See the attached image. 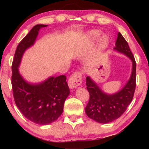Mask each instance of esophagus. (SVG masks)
Segmentation results:
<instances>
[{"mask_svg": "<svg viewBox=\"0 0 149 149\" xmlns=\"http://www.w3.org/2000/svg\"><path fill=\"white\" fill-rule=\"evenodd\" d=\"M81 83V74L79 72H76L73 74L70 77L68 80V85L71 89H74V88L79 86Z\"/></svg>", "mask_w": 149, "mask_h": 149, "instance_id": "esophagus-1", "label": "esophagus"}]
</instances>
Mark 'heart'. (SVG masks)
Segmentation results:
<instances>
[{
    "label": "heart",
    "mask_w": 149,
    "mask_h": 149,
    "mask_svg": "<svg viewBox=\"0 0 149 149\" xmlns=\"http://www.w3.org/2000/svg\"><path fill=\"white\" fill-rule=\"evenodd\" d=\"M89 35L91 38L93 39V40H97L99 38L100 35V32L99 31H98V30H92V31H91L89 33ZM108 40L107 37L105 36V35H104V36L101 38V40H100L101 44L103 46H105V45L108 43Z\"/></svg>",
    "instance_id": "obj_1"
}]
</instances>
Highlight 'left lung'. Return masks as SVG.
Returning <instances> with one entry per match:
<instances>
[{
    "mask_svg": "<svg viewBox=\"0 0 149 149\" xmlns=\"http://www.w3.org/2000/svg\"><path fill=\"white\" fill-rule=\"evenodd\" d=\"M114 50L122 52L132 60L133 66L130 79L125 87L114 95L103 93L89 77L86 78L89 100L85 107L87 116L96 122L107 123L120 118L132 101L136 87V62L127 42L119 32Z\"/></svg>",
    "mask_w": 149,
    "mask_h": 149,
    "instance_id": "obj_1",
    "label": "left lung"
}]
</instances>
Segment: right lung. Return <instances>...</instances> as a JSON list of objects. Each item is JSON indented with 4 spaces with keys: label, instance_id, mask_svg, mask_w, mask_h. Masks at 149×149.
Instances as JSON below:
<instances>
[{
    "label": "right lung",
    "instance_id": "add662e5",
    "mask_svg": "<svg viewBox=\"0 0 149 149\" xmlns=\"http://www.w3.org/2000/svg\"><path fill=\"white\" fill-rule=\"evenodd\" d=\"M47 25L35 26L22 40L12 65V86L15 103L27 119L40 125L54 122L62 114L65 100L70 94L66 76L50 77L39 84L27 83L18 72L21 58L27 48L33 45L39 29Z\"/></svg>",
    "mask_w": 149,
    "mask_h": 149
}]
</instances>
